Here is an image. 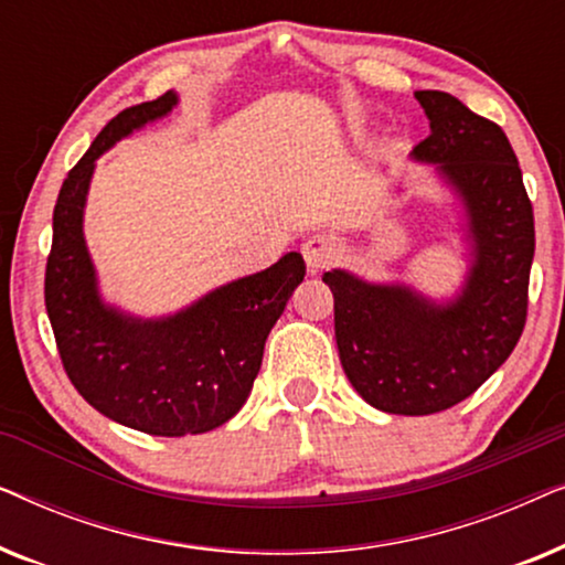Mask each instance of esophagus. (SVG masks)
<instances>
[{
    "mask_svg": "<svg viewBox=\"0 0 565 565\" xmlns=\"http://www.w3.org/2000/svg\"><path fill=\"white\" fill-rule=\"evenodd\" d=\"M303 259H306V267L316 273V269H321L323 265H329L331 259H334L337 254V242L334 236H327V234H313L308 236L303 242Z\"/></svg>",
    "mask_w": 565,
    "mask_h": 565,
    "instance_id": "1",
    "label": "esophagus"
}]
</instances>
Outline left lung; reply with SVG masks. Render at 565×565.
<instances>
[{"mask_svg":"<svg viewBox=\"0 0 565 565\" xmlns=\"http://www.w3.org/2000/svg\"><path fill=\"white\" fill-rule=\"evenodd\" d=\"M414 97L429 118L414 159L437 164L468 215L473 262L462 290L435 303L408 285L323 273L347 377L370 406L404 416L460 404L504 365L527 321L535 254L532 203L504 130L447 92Z\"/></svg>","mask_w":565,"mask_h":565,"instance_id":"obj_1","label":"left lung"}]
</instances>
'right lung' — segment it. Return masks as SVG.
<instances>
[{
	"label": "right lung",
	"mask_w": 565,
	"mask_h": 565,
	"mask_svg": "<svg viewBox=\"0 0 565 565\" xmlns=\"http://www.w3.org/2000/svg\"><path fill=\"white\" fill-rule=\"evenodd\" d=\"M174 105L167 92L99 130L61 184L45 265V311L68 381L107 419L157 437L203 435L244 406L267 334L306 275L303 257L290 252L167 319H134L103 303L82 231L95 161Z\"/></svg>",
	"instance_id": "right-lung-1"
}]
</instances>
